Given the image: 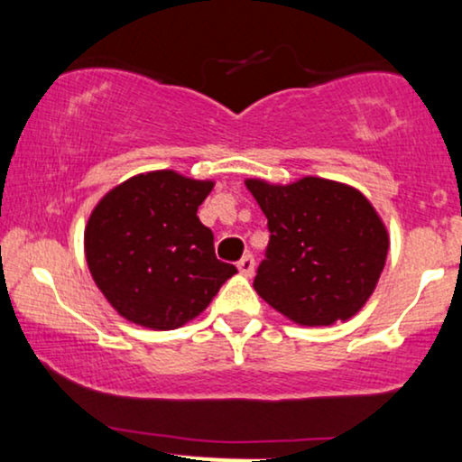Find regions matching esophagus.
Masks as SVG:
<instances>
[{
    "mask_svg": "<svg viewBox=\"0 0 462 462\" xmlns=\"http://www.w3.org/2000/svg\"><path fill=\"white\" fill-rule=\"evenodd\" d=\"M238 272H241V275H245V278H249V275L254 273V256L252 254H245V256L241 258V261L236 263Z\"/></svg>",
    "mask_w": 462,
    "mask_h": 462,
    "instance_id": "34e87169",
    "label": "esophagus"
}]
</instances>
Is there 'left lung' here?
Here are the masks:
<instances>
[{
    "label": "left lung",
    "mask_w": 462,
    "mask_h": 462,
    "mask_svg": "<svg viewBox=\"0 0 462 462\" xmlns=\"http://www.w3.org/2000/svg\"><path fill=\"white\" fill-rule=\"evenodd\" d=\"M267 217V258L254 289L300 326L347 321L375 291L389 232L371 201L349 184L306 176L291 184L247 178Z\"/></svg>",
    "instance_id": "1"
}]
</instances>
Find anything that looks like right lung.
Returning a JSON list of instances; mask_svg holds the SVG:
<instances>
[{"mask_svg": "<svg viewBox=\"0 0 462 462\" xmlns=\"http://www.w3.org/2000/svg\"><path fill=\"white\" fill-rule=\"evenodd\" d=\"M213 180L171 169L132 176L110 189L88 217V272L124 319L152 330H176L206 310L236 273L217 261L213 232L198 208Z\"/></svg>", "mask_w": 462, "mask_h": 462, "instance_id": "add662e5", "label": "right lung"}]
</instances>
